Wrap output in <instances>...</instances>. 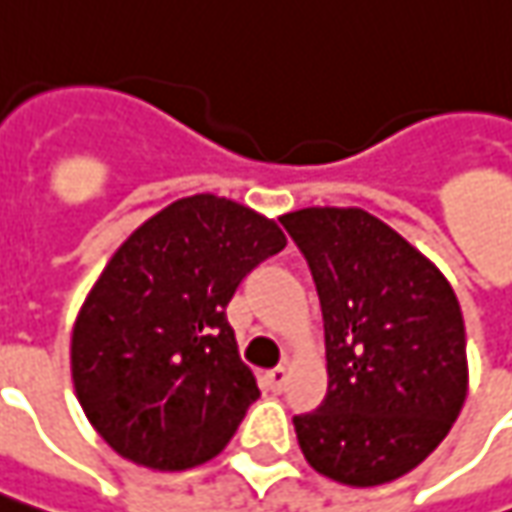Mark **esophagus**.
I'll list each match as a JSON object with an SVG mask.
<instances>
[{"label": "esophagus", "mask_w": 512, "mask_h": 512, "mask_svg": "<svg viewBox=\"0 0 512 512\" xmlns=\"http://www.w3.org/2000/svg\"><path fill=\"white\" fill-rule=\"evenodd\" d=\"M286 379H289V371H286V368L280 365V368H272V371L266 374V385H269L272 391H283Z\"/></svg>", "instance_id": "34e87169"}]
</instances>
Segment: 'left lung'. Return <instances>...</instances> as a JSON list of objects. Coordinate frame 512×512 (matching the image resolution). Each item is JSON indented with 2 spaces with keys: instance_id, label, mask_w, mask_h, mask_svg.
<instances>
[{
  "instance_id": "left-lung-1",
  "label": "left lung",
  "mask_w": 512,
  "mask_h": 512,
  "mask_svg": "<svg viewBox=\"0 0 512 512\" xmlns=\"http://www.w3.org/2000/svg\"><path fill=\"white\" fill-rule=\"evenodd\" d=\"M280 223L309 263L326 326L328 394L294 416L300 450L334 482H394L465 405L459 300L428 257L362 209L311 206Z\"/></svg>"
}]
</instances>
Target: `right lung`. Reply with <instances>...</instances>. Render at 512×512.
<instances>
[{"label": "right lung", "instance_id": "right-lung-1", "mask_svg": "<svg viewBox=\"0 0 512 512\" xmlns=\"http://www.w3.org/2000/svg\"><path fill=\"white\" fill-rule=\"evenodd\" d=\"M286 246L280 226L215 195L169 203L121 243L73 328V385L90 425L135 465L218 456L260 397L226 306Z\"/></svg>", "mask_w": 512, "mask_h": 512}]
</instances>
